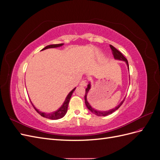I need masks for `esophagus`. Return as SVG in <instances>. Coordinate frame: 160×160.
I'll use <instances>...</instances> for the list:
<instances>
[{"mask_svg": "<svg viewBox=\"0 0 160 160\" xmlns=\"http://www.w3.org/2000/svg\"><path fill=\"white\" fill-rule=\"evenodd\" d=\"M87 81L85 80H82L81 82H80V85L81 86H83V87H85L87 85Z\"/></svg>", "mask_w": 160, "mask_h": 160, "instance_id": "obj_1", "label": "esophagus"}]
</instances>
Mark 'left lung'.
Here are the masks:
<instances>
[{
	"label": "left lung",
	"mask_w": 160,
	"mask_h": 160,
	"mask_svg": "<svg viewBox=\"0 0 160 160\" xmlns=\"http://www.w3.org/2000/svg\"><path fill=\"white\" fill-rule=\"evenodd\" d=\"M110 47H111V49L112 50V52H113V57L115 58V59L116 60H119V61H125V63H126L127 66H128V70L129 71V64H128V61L127 60L126 58H125L123 54L121 52H119L117 49H115V48L112 46V45H110ZM91 89V82H89V84L88 85V88H86L85 89V105L87 106V108H88V109L91 111V113H93V114L98 115V116H107V115H109L110 114H111L112 113H113L114 111H115L117 109H119V108L120 107L121 105H122V103H123V101L125 100V98L123 99V100L121 102L117 107H115V108L113 109H109L108 111H99V110H97L95 109H94L93 108L91 107V105L89 104V103L88 102V98H87V97H88V94L89 93V90Z\"/></svg>",
	"instance_id": "8db88e82"
}]
</instances>
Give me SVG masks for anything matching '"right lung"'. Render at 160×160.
I'll use <instances>...</instances> for the list:
<instances>
[{"instance_id": "add662e5", "label": "right lung", "mask_w": 160, "mask_h": 160, "mask_svg": "<svg viewBox=\"0 0 160 160\" xmlns=\"http://www.w3.org/2000/svg\"><path fill=\"white\" fill-rule=\"evenodd\" d=\"M64 44L63 43H61V44H56V45H48L47 47H45V48H43V49L41 50V51H43V50H45V49H51V48H57V47H61ZM76 88H75L71 90L69 94L67 95L66 99H65V101L64 103H62V105L61 106V107L58 109L57 111H53V112H51L50 113H45V112H42V111H39L38 109H37L35 107V105H34L32 104V103L31 102L33 106V108H35V109L37 111V112L40 114L41 116H42V117H44L45 118H47V119H53V120H55V119H61L62 118H63L64 116L65 115L67 111V108H68V105H69V101H70V99L71 98V95L72 94V93H73V91L75 90Z\"/></svg>"}]
</instances>
